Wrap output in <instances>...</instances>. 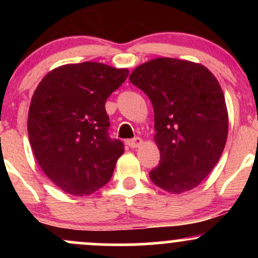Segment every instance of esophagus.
Returning <instances> with one entry per match:
<instances>
[{
  "mask_svg": "<svg viewBox=\"0 0 258 258\" xmlns=\"http://www.w3.org/2000/svg\"><path fill=\"white\" fill-rule=\"evenodd\" d=\"M142 142H143V141H142V138L136 137V138L131 139V141H128V146L131 148H137V147L141 146Z\"/></svg>",
  "mask_w": 258,
  "mask_h": 258,
  "instance_id": "obj_1",
  "label": "esophagus"
}]
</instances>
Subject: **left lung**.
Instances as JSON below:
<instances>
[{"label":"left lung","instance_id":"obj_1","mask_svg":"<svg viewBox=\"0 0 258 258\" xmlns=\"http://www.w3.org/2000/svg\"><path fill=\"white\" fill-rule=\"evenodd\" d=\"M130 81L154 109L160 162L149 172L152 182L174 194L199 185L227 141L226 99L217 80L200 64L158 58L136 68Z\"/></svg>","mask_w":258,"mask_h":258}]
</instances>
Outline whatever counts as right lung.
I'll return each mask as SVG.
<instances>
[{
    "mask_svg": "<svg viewBox=\"0 0 258 258\" xmlns=\"http://www.w3.org/2000/svg\"><path fill=\"white\" fill-rule=\"evenodd\" d=\"M127 69L94 61L47 74L32 96L29 139L38 165L58 188L90 195L109 182L125 146L109 135L105 102Z\"/></svg>",
    "mask_w": 258,
    "mask_h": 258,
    "instance_id": "right-lung-1",
    "label": "right lung"
}]
</instances>
